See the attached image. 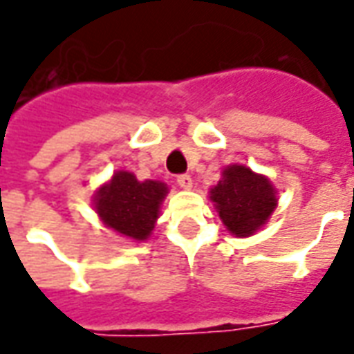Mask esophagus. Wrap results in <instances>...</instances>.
I'll list each match as a JSON object with an SVG mask.
<instances>
[{"label": "esophagus", "instance_id": "esophagus-1", "mask_svg": "<svg viewBox=\"0 0 354 354\" xmlns=\"http://www.w3.org/2000/svg\"><path fill=\"white\" fill-rule=\"evenodd\" d=\"M177 185H179L181 189H185V191H189L192 187L191 175H179V177H177Z\"/></svg>", "mask_w": 354, "mask_h": 354}]
</instances>
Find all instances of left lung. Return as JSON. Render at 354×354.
I'll return each mask as SVG.
<instances>
[{
    "mask_svg": "<svg viewBox=\"0 0 354 354\" xmlns=\"http://www.w3.org/2000/svg\"><path fill=\"white\" fill-rule=\"evenodd\" d=\"M209 201L229 233L245 239L264 227L279 198L266 175L243 163H231L223 167L218 185L209 189Z\"/></svg>",
    "mask_w": 354,
    "mask_h": 354,
    "instance_id": "obj_1",
    "label": "left lung"
}]
</instances>
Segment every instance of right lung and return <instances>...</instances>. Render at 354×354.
I'll use <instances>...</instances> for the list:
<instances>
[{
    "label": "right lung",
    "mask_w": 354,
    "mask_h": 354,
    "mask_svg": "<svg viewBox=\"0 0 354 354\" xmlns=\"http://www.w3.org/2000/svg\"><path fill=\"white\" fill-rule=\"evenodd\" d=\"M167 192L169 187L163 181H138L135 173L121 169L96 189L92 206L106 227L136 243H145L152 237Z\"/></svg>",
    "instance_id": "obj_1"
}]
</instances>
